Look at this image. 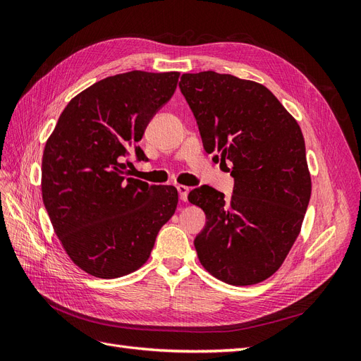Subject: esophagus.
I'll use <instances>...</instances> for the list:
<instances>
[{"label":"esophagus","mask_w":361,"mask_h":361,"mask_svg":"<svg viewBox=\"0 0 361 361\" xmlns=\"http://www.w3.org/2000/svg\"><path fill=\"white\" fill-rule=\"evenodd\" d=\"M176 188H178V192H179V199H180L182 202H187L190 188H188V187H185V185H178Z\"/></svg>","instance_id":"obj_1"}]
</instances>
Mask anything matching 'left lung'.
I'll return each instance as SVG.
<instances>
[{
    "instance_id": "1",
    "label": "left lung",
    "mask_w": 361,
    "mask_h": 361,
    "mask_svg": "<svg viewBox=\"0 0 361 361\" xmlns=\"http://www.w3.org/2000/svg\"><path fill=\"white\" fill-rule=\"evenodd\" d=\"M179 89L214 161H231L233 194L207 185L188 200L206 226L195 236L200 264L228 285H256L281 267L300 235L312 180L301 129L265 85L206 71Z\"/></svg>"
}]
</instances>
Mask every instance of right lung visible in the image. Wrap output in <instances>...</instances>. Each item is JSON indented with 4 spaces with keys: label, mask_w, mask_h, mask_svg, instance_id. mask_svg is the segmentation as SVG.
<instances>
[{
    "label": "right lung",
    "mask_w": 361,
    "mask_h": 361,
    "mask_svg": "<svg viewBox=\"0 0 361 361\" xmlns=\"http://www.w3.org/2000/svg\"><path fill=\"white\" fill-rule=\"evenodd\" d=\"M179 72L133 71L90 85L64 108L42 159V199L76 267L99 279L130 274L149 259L178 206L171 185L128 178L129 154L176 90Z\"/></svg>",
    "instance_id": "obj_1"
}]
</instances>
